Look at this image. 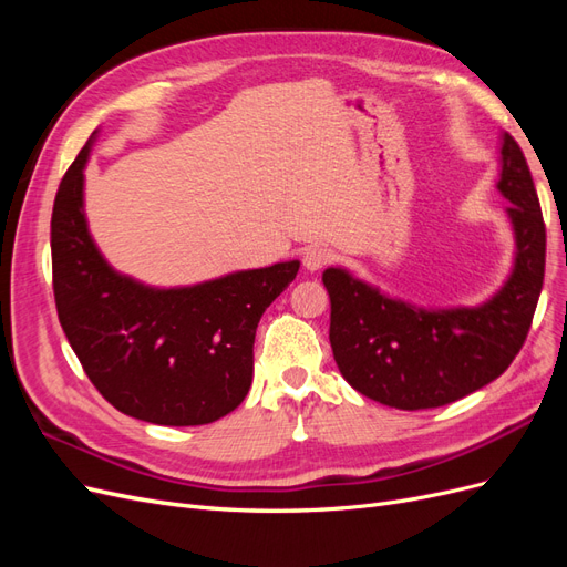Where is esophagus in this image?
Masks as SVG:
<instances>
[{
  "mask_svg": "<svg viewBox=\"0 0 567 567\" xmlns=\"http://www.w3.org/2000/svg\"><path fill=\"white\" fill-rule=\"evenodd\" d=\"M329 260H331V250L326 246H310V248H305V252H302V265H305V269H310V271L321 269Z\"/></svg>",
  "mask_w": 567,
  "mask_h": 567,
  "instance_id": "esophagus-1",
  "label": "esophagus"
}]
</instances>
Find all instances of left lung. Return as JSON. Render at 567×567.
<instances>
[{
  "label": "left lung",
  "instance_id": "1",
  "mask_svg": "<svg viewBox=\"0 0 567 567\" xmlns=\"http://www.w3.org/2000/svg\"><path fill=\"white\" fill-rule=\"evenodd\" d=\"M496 188L511 203L506 215L516 257L504 286L475 307H419L329 267L331 348L346 379L364 398L416 411L456 402L508 369L527 338L544 284L546 227L518 142L502 134Z\"/></svg>",
  "mask_w": 567,
  "mask_h": 567
}]
</instances>
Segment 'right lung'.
Masks as SVG:
<instances>
[{
    "label": "right lung",
    "mask_w": 567,
    "mask_h": 567,
    "mask_svg": "<svg viewBox=\"0 0 567 567\" xmlns=\"http://www.w3.org/2000/svg\"><path fill=\"white\" fill-rule=\"evenodd\" d=\"M82 146L51 213L59 321L94 388L123 414L158 425L227 416L252 383L260 317L300 269L298 260L231 271L194 286L156 288L115 271L84 215Z\"/></svg>",
    "instance_id": "1"
}]
</instances>
